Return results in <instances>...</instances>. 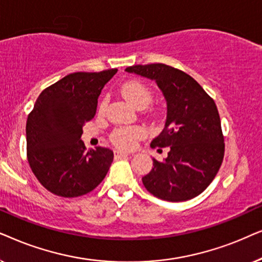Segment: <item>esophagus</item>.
<instances>
[{
  "instance_id": "34e87169",
  "label": "esophagus",
  "mask_w": 262,
  "mask_h": 262,
  "mask_svg": "<svg viewBox=\"0 0 262 262\" xmlns=\"http://www.w3.org/2000/svg\"><path fill=\"white\" fill-rule=\"evenodd\" d=\"M129 153L127 152H122V151H115V158L116 159H121L124 158V157H128Z\"/></svg>"
}]
</instances>
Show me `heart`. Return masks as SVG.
I'll use <instances>...</instances> for the list:
<instances>
[{
  "instance_id": "1",
  "label": "heart",
  "mask_w": 262,
  "mask_h": 262,
  "mask_svg": "<svg viewBox=\"0 0 262 262\" xmlns=\"http://www.w3.org/2000/svg\"><path fill=\"white\" fill-rule=\"evenodd\" d=\"M121 93L132 105L135 107L147 106L152 99L149 90L144 83L139 81H128L121 87ZM106 106V100L104 99L99 105V110L103 111ZM146 130L142 127H125L118 128L111 134V141L121 148L133 147L135 141L145 137Z\"/></svg>"
}]
</instances>
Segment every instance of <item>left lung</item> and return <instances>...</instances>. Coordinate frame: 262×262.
Segmentation results:
<instances>
[{"label": "left lung", "instance_id": "obj_1", "mask_svg": "<svg viewBox=\"0 0 262 262\" xmlns=\"http://www.w3.org/2000/svg\"><path fill=\"white\" fill-rule=\"evenodd\" d=\"M156 81L166 100L164 129L151 147H169L164 162L142 177L146 189L162 200L179 202L201 194L224 158V137L214 100L187 73L163 63L125 68Z\"/></svg>", "mask_w": 262, "mask_h": 262}]
</instances>
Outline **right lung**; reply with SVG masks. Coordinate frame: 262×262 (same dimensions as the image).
<instances>
[{
  "label": "right lung",
  "mask_w": 262,
  "mask_h": 262,
  "mask_svg": "<svg viewBox=\"0 0 262 262\" xmlns=\"http://www.w3.org/2000/svg\"><path fill=\"white\" fill-rule=\"evenodd\" d=\"M116 73H73L37 98L26 122L27 160L37 180L52 194L81 196L109 171L114 152L100 146L86 151L80 138L85 122L95 117L103 87Z\"/></svg>",
  "instance_id": "add662e5"
}]
</instances>
